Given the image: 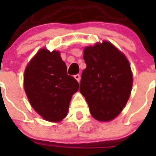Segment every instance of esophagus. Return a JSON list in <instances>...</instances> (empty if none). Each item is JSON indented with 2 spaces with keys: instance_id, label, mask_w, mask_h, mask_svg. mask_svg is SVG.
<instances>
[{
  "instance_id": "1",
  "label": "esophagus",
  "mask_w": 156,
  "mask_h": 156,
  "mask_svg": "<svg viewBox=\"0 0 156 156\" xmlns=\"http://www.w3.org/2000/svg\"><path fill=\"white\" fill-rule=\"evenodd\" d=\"M74 77H75V79L78 82H80V76L79 74H76V75L74 76Z\"/></svg>"
}]
</instances>
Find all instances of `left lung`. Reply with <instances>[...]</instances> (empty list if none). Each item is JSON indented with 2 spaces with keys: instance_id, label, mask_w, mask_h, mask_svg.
Segmentation results:
<instances>
[{
  "instance_id": "left-lung-1",
  "label": "left lung",
  "mask_w": 156,
  "mask_h": 156,
  "mask_svg": "<svg viewBox=\"0 0 156 156\" xmlns=\"http://www.w3.org/2000/svg\"><path fill=\"white\" fill-rule=\"evenodd\" d=\"M83 51L87 67L82 72L80 91L94 119L110 121L122 112L131 92L133 76L129 62L107 41L87 47Z\"/></svg>"
}]
</instances>
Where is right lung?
<instances>
[{
	"label": "right lung",
	"instance_id": "right-lung-1",
	"mask_svg": "<svg viewBox=\"0 0 156 156\" xmlns=\"http://www.w3.org/2000/svg\"><path fill=\"white\" fill-rule=\"evenodd\" d=\"M24 89L34 109L44 119L58 122L67 115L79 83L67 74L60 53L41 49L24 73Z\"/></svg>",
	"mask_w": 156,
	"mask_h": 156
}]
</instances>
